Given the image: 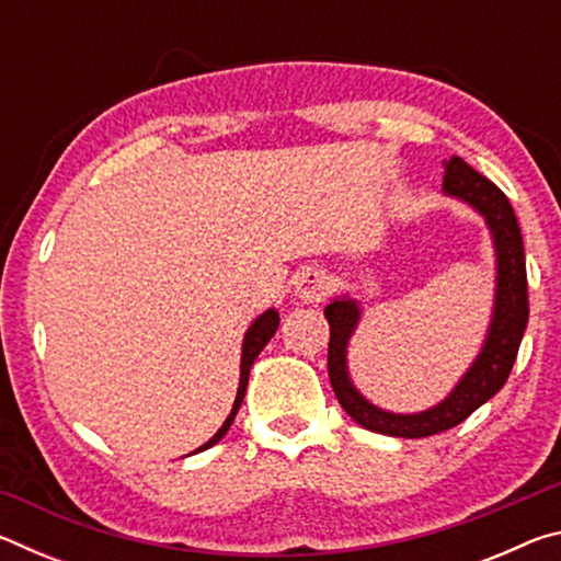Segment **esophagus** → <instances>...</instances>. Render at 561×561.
I'll use <instances>...</instances> for the list:
<instances>
[{
    "instance_id": "34e87169",
    "label": "esophagus",
    "mask_w": 561,
    "mask_h": 561,
    "mask_svg": "<svg viewBox=\"0 0 561 561\" xmlns=\"http://www.w3.org/2000/svg\"><path fill=\"white\" fill-rule=\"evenodd\" d=\"M297 294L304 301H321L331 291V277L321 270H304L297 277Z\"/></svg>"
}]
</instances>
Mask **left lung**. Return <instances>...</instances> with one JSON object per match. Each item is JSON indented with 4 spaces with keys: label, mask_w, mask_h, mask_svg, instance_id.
Instances as JSON below:
<instances>
[{
    "label": "left lung",
    "mask_w": 561,
    "mask_h": 561,
    "mask_svg": "<svg viewBox=\"0 0 561 561\" xmlns=\"http://www.w3.org/2000/svg\"><path fill=\"white\" fill-rule=\"evenodd\" d=\"M443 190L445 195L472 205L485 217L497 254L495 311H492L488 339L468 374L453 388V393L443 403L413 415L388 413L368 403L351 383L346 371V346L360 319L358 304L348 297H339L324 309L331 331L327 358L329 381L341 408L366 431L396 435V438H425V435L455 428L482 403L490 401L505 386L512 366H515L522 334L527 329L529 301L525 247H522V232L507 195L458 156L445 160Z\"/></svg>",
    "instance_id": "obj_1"
}]
</instances>
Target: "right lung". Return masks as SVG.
Listing matches in <instances>:
<instances>
[{"instance_id": "add662e5", "label": "right lung", "mask_w": 561, "mask_h": 561, "mask_svg": "<svg viewBox=\"0 0 561 561\" xmlns=\"http://www.w3.org/2000/svg\"><path fill=\"white\" fill-rule=\"evenodd\" d=\"M277 327H279V314H277V311H274V309H267L262 317L254 319V324H252L250 331H247V334H244V344H242V366H240V388H237V398H234L232 413L227 415V421L222 423V428L217 431V433L213 435V438L207 440L205 445H201V448H197L195 453L213 448V445L220 443L222 435H225L227 431H230L234 415H237V411H240V405H242V398H244V391H247V381H250V368H252V364H254V358H257L260 351H262L264 346H267V341L274 336V331H277Z\"/></svg>"}]
</instances>
